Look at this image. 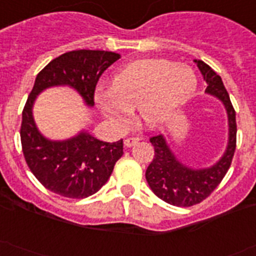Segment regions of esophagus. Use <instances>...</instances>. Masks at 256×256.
<instances>
[{"mask_svg": "<svg viewBox=\"0 0 256 256\" xmlns=\"http://www.w3.org/2000/svg\"><path fill=\"white\" fill-rule=\"evenodd\" d=\"M138 140H140L138 137H128V138H126V140H124V145H126V148H130V146H133V145H134V144H136Z\"/></svg>", "mask_w": 256, "mask_h": 256, "instance_id": "1", "label": "esophagus"}]
</instances>
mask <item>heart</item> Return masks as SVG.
<instances>
[{
  "mask_svg": "<svg viewBox=\"0 0 256 256\" xmlns=\"http://www.w3.org/2000/svg\"><path fill=\"white\" fill-rule=\"evenodd\" d=\"M192 68L162 58L133 61L112 78V88H100L95 100L114 126L124 130L133 110L148 126L170 122L196 90Z\"/></svg>",
  "mask_w": 256,
  "mask_h": 256,
  "instance_id": "heart-1",
  "label": "heart"
}]
</instances>
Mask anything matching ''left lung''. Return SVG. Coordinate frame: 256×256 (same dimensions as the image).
I'll return each instance as SVG.
<instances>
[{"instance_id": "8db88e82", "label": "left lung", "mask_w": 256, "mask_h": 256, "mask_svg": "<svg viewBox=\"0 0 256 256\" xmlns=\"http://www.w3.org/2000/svg\"><path fill=\"white\" fill-rule=\"evenodd\" d=\"M206 81V92L221 100L228 115V144L224 154L208 168H191L183 164L164 134L150 138L154 157L148 166L145 178L154 195L175 206H191L208 198L229 170L237 141V124L229 94L224 82L212 68L202 60H194Z\"/></svg>"}]
</instances>
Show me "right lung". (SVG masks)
I'll use <instances>...</instances> for the list:
<instances>
[{"label": "right lung", "instance_id": "obj_1", "mask_svg": "<svg viewBox=\"0 0 256 256\" xmlns=\"http://www.w3.org/2000/svg\"><path fill=\"white\" fill-rule=\"evenodd\" d=\"M119 58V54L107 50H72L56 57L36 76L22 112L20 141L31 172L57 195L85 199L99 191L123 156V140L104 142L86 130L66 140H50L35 123V100L47 88L68 86L81 95L88 107H94L99 77Z\"/></svg>", "mask_w": 256, "mask_h": 256}]
</instances>
